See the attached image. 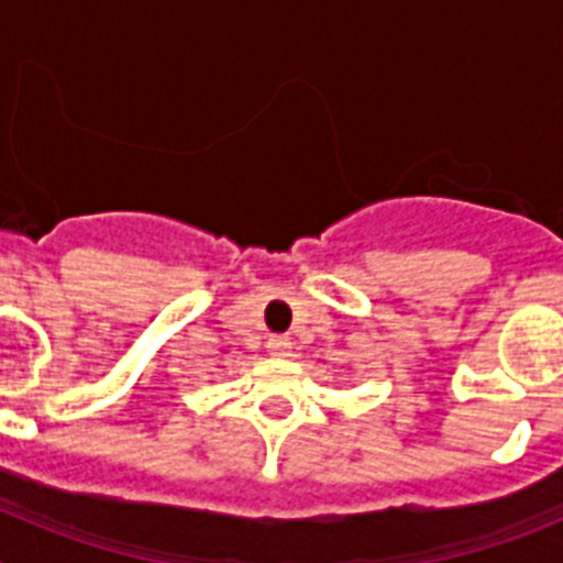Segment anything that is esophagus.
<instances>
[{"instance_id":"esophagus-1","label":"esophagus","mask_w":563,"mask_h":563,"mask_svg":"<svg viewBox=\"0 0 563 563\" xmlns=\"http://www.w3.org/2000/svg\"><path fill=\"white\" fill-rule=\"evenodd\" d=\"M292 350V341L287 335H271L267 338V352L276 357H287Z\"/></svg>"}]
</instances>
